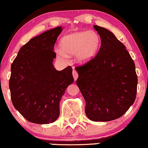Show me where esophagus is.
Here are the masks:
<instances>
[{"mask_svg":"<svg viewBox=\"0 0 148 148\" xmlns=\"http://www.w3.org/2000/svg\"><path fill=\"white\" fill-rule=\"evenodd\" d=\"M72 74H73V77H74V80H77L78 77H79V74H78V73L77 72V71L75 70V69H74L73 70V72H72Z\"/></svg>","mask_w":148,"mask_h":148,"instance_id":"esophagus-1","label":"esophagus"}]
</instances>
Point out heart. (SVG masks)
Wrapping results in <instances>:
<instances>
[{
  "mask_svg": "<svg viewBox=\"0 0 148 148\" xmlns=\"http://www.w3.org/2000/svg\"><path fill=\"white\" fill-rule=\"evenodd\" d=\"M100 45V37L94 31L79 32L69 34L61 38L57 55L60 59L65 56L76 55V60L80 63L90 61L96 55Z\"/></svg>",
  "mask_w": 148,
  "mask_h": 148,
  "instance_id": "obj_1",
  "label": "heart"
}]
</instances>
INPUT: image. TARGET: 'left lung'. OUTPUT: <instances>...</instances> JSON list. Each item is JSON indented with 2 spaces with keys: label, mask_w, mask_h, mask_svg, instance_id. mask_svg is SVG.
<instances>
[{
  "label": "left lung",
  "mask_w": 148,
  "mask_h": 148,
  "mask_svg": "<svg viewBox=\"0 0 148 148\" xmlns=\"http://www.w3.org/2000/svg\"><path fill=\"white\" fill-rule=\"evenodd\" d=\"M101 38L98 54L75 68L77 84L93 121H112L124 115L136 100L138 77L134 62L112 32L94 25Z\"/></svg>",
  "instance_id": "1"
}]
</instances>
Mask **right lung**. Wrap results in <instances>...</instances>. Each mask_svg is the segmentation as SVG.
I'll return each instance as SVG.
<instances>
[{"label":"right lung","mask_w":148,"mask_h":148,"mask_svg":"<svg viewBox=\"0 0 148 148\" xmlns=\"http://www.w3.org/2000/svg\"><path fill=\"white\" fill-rule=\"evenodd\" d=\"M62 27H58L32 38L19 50L11 65L9 82L14 108L35 124L54 122L60 115V102L74 82L70 66L58 71L54 45Z\"/></svg>","instance_id":"obj_1"}]
</instances>
